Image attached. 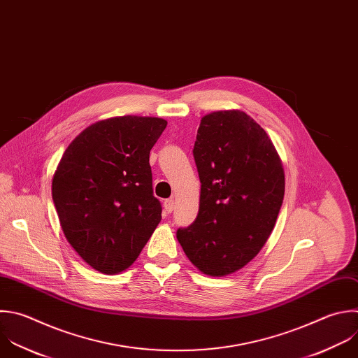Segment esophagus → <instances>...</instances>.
<instances>
[{"instance_id":"obj_1","label":"esophagus","mask_w":358,"mask_h":358,"mask_svg":"<svg viewBox=\"0 0 358 358\" xmlns=\"http://www.w3.org/2000/svg\"><path fill=\"white\" fill-rule=\"evenodd\" d=\"M174 206H176V202H174V199H173V198H170V199H166V201H164V209H166L169 213H170V212H173Z\"/></svg>"}]
</instances>
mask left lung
Here are the masks:
<instances>
[{
    "instance_id": "obj_1",
    "label": "left lung",
    "mask_w": 358,
    "mask_h": 358,
    "mask_svg": "<svg viewBox=\"0 0 358 358\" xmlns=\"http://www.w3.org/2000/svg\"><path fill=\"white\" fill-rule=\"evenodd\" d=\"M194 159L201 181L199 210L177 239L203 274L223 277L252 262L280 213L285 177L266 131L243 110L201 119Z\"/></svg>"
}]
</instances>
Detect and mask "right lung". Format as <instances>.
Wrapping results in <instances>:
<instances>
[{"instance_id": "1", "label": "right lung", "mask_w": 358, "mask_h": 358, "mask_svg": "<svg viewBox=\"0 0 358 358\" xmlns=\"http://www.w3.org/2000/svg\"><path fill=\"white\" fill-rule=\"evenodd\" d=\"M167 122L117 116L84 129L52 181L62 229L80 257L103 274L127 270L162 220L149 155Z\"/></svg>"}]
</instances>
